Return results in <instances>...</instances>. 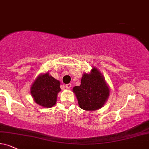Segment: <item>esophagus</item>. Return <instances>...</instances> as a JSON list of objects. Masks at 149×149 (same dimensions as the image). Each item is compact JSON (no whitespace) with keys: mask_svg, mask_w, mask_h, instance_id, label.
<instances>
[{"mask_svg":"<svg viewBox=\"0 0 149 149\" xmlns=\"http://www.w3.org/2000/svg\"><path fill=\"white\" fill-rule=\"evenodd\" d=\"M71 86H72V84H66L65 85V88L67 89H70L71 88Z\"/></svg>","mask_w":149,"mask_h":149,"instance_id":"esophagus-1","label":"esophagus"}]
</instances>
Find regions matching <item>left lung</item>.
Returning a JSON list of instances; mask_svg holds the SVG:
<instances>
[{
  "label": "left lung",
  "mask_w": 149,
  "mask_h": 149,
  "mask_svg": "<svg viewBox=\"0 0 149 149\" xmlns=\"http://www.w3.org/2000/svg\"><path fill=\"white\" fill-rule=\"evenodd\" d=\"M83 110L93 111L103 107L110 95V89L102 73L93 67L89 74L84 73L81 85L72 89Z\"/></svg>",
  "instance_id": "obj_1"
}]
</instances>
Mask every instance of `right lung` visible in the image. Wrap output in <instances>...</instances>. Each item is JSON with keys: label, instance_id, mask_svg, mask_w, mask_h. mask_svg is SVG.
<instances>
[{"label": "right lung", "instance_id": "obj_1", "mask_svg": "<svg viewBox=\"0 0 149 149\" xmlns=\"http://www.w3.org/2000/svg\"><path fill=\"white\" fill-rule=\"evenodd\" d=\"M60 91V81L49 72L38 75L30 88L34 102L45 108H51L56 104Z\"/></svg>", "mask_w": 149, "mask_h": 149}]
</instances>
